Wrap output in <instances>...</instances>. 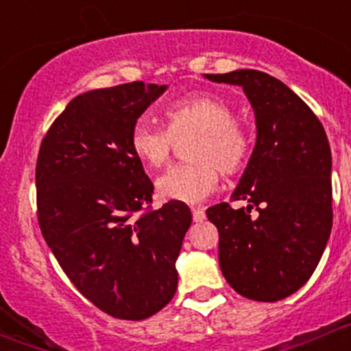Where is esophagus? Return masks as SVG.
<instances>
[{
  "mask_svg": "<svg viewBox=\"0 0 351 351\" xmlns=\"http://www.w3.org/2000/svg\"><path fill=\"white\" fill-rule=\"evenodd\" d=\"M193 218L194 221H203L206 218V213H204L203 208H193Z\"/></svg>",
  "mask_w": 351,
  "mask_h": 351,
  "instance_id": "34e87169",
  "label": "esophagus"
}]
</instances>
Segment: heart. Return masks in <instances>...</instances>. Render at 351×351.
<instances>
[{
    "instance_id": "obj_1",
    "label": "heart",
    "mask_w": 351,
    "mask_h": 351,
    "mask_svg": "<svg viewBox=\"0 0 351 351\" xmlns=\"http://www.w3.org/2000/svg\"><path fill=\"white\" fill-rule=\"evenodd\" d=\"M167 130L148 117H140L130 133V147L147 167L167 162L176 140L194 136L187 155L193 162L177 164L157 179V193L164 199L199 203L223 174L239 171L249 152L245 131L235 123L228 102L215 95H194L177 100L165 109Z\"/></svg>"
}]
</instances>
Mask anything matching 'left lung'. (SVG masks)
Here are the masks:
<instances>
[{"instance_id":"8db88e82","label":"left lung","mask_w":351,"mask_h":351,"mask_svg":"<svg viewBox=\"0 0 351 351\" xmlns=\"http://www.w3.org/2000/svg\"><path fill=\"white\" fill-rule=\"evenodd\" d=\"M204 78L241 86L256 117L254 150L232 193L249 204L206 210L218 228L220 269L242 297L282 300L311 278L331 234L328 136L307 104L268 73L237 69Z\"/></svg>"}]
</instances>
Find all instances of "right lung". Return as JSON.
Returning a JSON list of instances; mask_svg holds the SVG:
<instances>
[{"mask_svg": "<svg viewBox=\"0 0 351 351\" xmlns=\"http://www.w3.org/2000/svg\"><path fill=\"white\" fill-rule=\"evenodd\" d=\"M167 85L90 90L44 136L36 169L39 225L62 271L106 314L141 321L177 290L176 261L191 227L182 201L134 218L154 184L130 147L138 117Z\"/></svg>", "mask_w": 351, "mask_h": 351, "instance_id": "obj_1", "label": "right lung"}]
</instances>
